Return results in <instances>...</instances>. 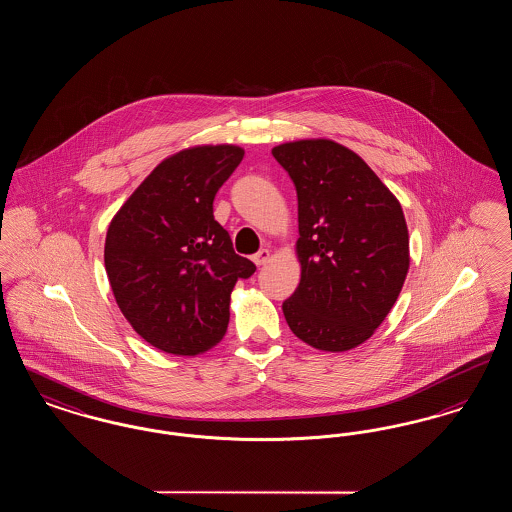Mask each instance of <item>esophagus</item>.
<instances>
[{"label": "esophagus", "mask_w": 512, "mask_h": 512, "mask_svg": "<svg viewBox=\"0 0 512 512\" xmlns=\"http://www.w3.org/2000/svg\"><path fill=\"white\" fill-rule=\"evenodd\" d=\"M268 261H270V251H268V249H261L259 253H255V255H253V263H255L257 267L267 265Z\"/></svg>", "instance_id": "obj_1"}]
</instances>
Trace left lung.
<instances>
[{"instance_id":"1","label":"left lung","mask_w":512,"mask_h":512,"mask_svg":"<svg viewBox=\"0 0 512 512\" xmlns=\"http://www.w3.org/2000/svg\"><path fill=\"white\" fill-rule=\"evenodd\" d=\"M297 192L301 280L282 311L320 351H349L388 317L409 272L401 203L349 147L326 138L272 147Z\"/></svg>"}]
</instances>
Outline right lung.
I'll use <instances>...</instances> for the list:
<instances>
[{"label": "right lung", "instance_id": "obj_1", "mask_svg": "<svg viewBox=\"0 0 512 512\" xmlns=\"http://www.w3.org/2000/svg\"><path fill=\"white\" fill-rule=\"evenodd\" d=\"M244 159L232 144L161 161L111 220L105 270L124 318L153 347L194 357L226 334L230 293L255 265L236 255L213 199Z\"/></svg>", "mask_w": 512, "mask_h": 512}]
</instances>
